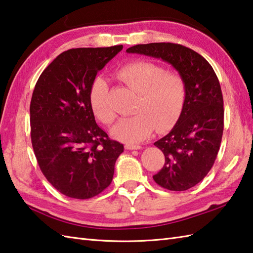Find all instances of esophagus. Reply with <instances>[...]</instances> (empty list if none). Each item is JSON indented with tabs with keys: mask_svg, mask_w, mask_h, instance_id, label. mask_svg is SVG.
<instances>
[{
	"mask_svg": "<svg viewBox=\"0 0 253 253\" xmlns=\"http://www.w3.org/2000/svg\"><path fill=\"white\" fill-rule=\"evenodd\" d=\"M125 147L126 149H130V151H133V149H141L140 145H131V144H126Z\"/></svg>",
	"mask_w": 253,
	"mask_h": 253,
	"instance_id": "34e87169",
	"label": "esophagus"
}]
</instances>
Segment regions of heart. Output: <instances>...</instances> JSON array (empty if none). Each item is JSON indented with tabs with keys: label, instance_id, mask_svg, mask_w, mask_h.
Returning a JSON list of instances; mask_svg holds the SVG:
<instances>
[{
	"label": "heart",
	"instance_id": "obj_1",
	"mask_svg": "<svg viewBox=\"0 0 253 253\" xmlns=\"http://www.w3.org/2000/svg\"><path fill=\"white\" fill-rule=\"evenodd\" d=\"M117 79L140 96L135 116L121 119L111 135L121 142L135 144L147 138L155 127L159 132L174 126L181 115L187 87L181 75L167 72L152 62L135 61L116 72ZM108 85L98 76L91 82L88 100L94 115L105 125H111L116 115L108 101Z\"/></svg>",
	"mask_w": 253,
	"mask_h": 253
}]
</instances>
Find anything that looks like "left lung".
I'll use <instances>...</instances> for the list:
<instances>
[{
    "mask_svg": "<svg viewBox=\"0 0 253 253\" xmlns=\"http://www.w3.org/2000/svg\"><path fill=\"white\" fill-rule=\"evenodd\" d=\"M126 52L162 59L184 80L187 96L181 115L172 130L154 143L164 153L165 165L153 179L170 191H185L202 181L219 151L224 100L217 76L202 55L178 43L136 44Z\"/></svg>",
    "mask_w": 253,
    "mask_h": 253,
    "instance_id": "obj_1",
    "label": "left lung"
}]
</instances>
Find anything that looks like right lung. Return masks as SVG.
<instances>
[{"label":"right lung","mask_w":253,"mask_h":253,"mask_svg":"<svg viewBox=\"0 0 253 253\" xmlns=\"http://www.w3.org/2000/svg\"><path fill=\"white\" fill-rule=\"evenodd\" d=\"M123 45L77 48L51 62L30 101V136L48 181L69 198L86 200L109 187L121 143L97 125L88 91L98 72Z\"/></svg>","instance_id":"add662e5"}]
</instances>
